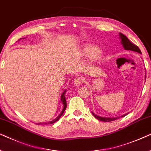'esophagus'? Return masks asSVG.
I'll list each match as a JSON object with an SVG mask.
<instances>
[{
  "mask_svg": "<svg viewBox=\"0 0 151 151\" xmlns=\"http://www.w3.org/2000/svg\"><path fill=\"white\" fill-rule=\"evenodd\" d=\"M83 79H81V78H76L74 80V83L75 86H79L80 84L83 83Z\"/></svg>",
  "mask_w": 151,
  "mask_h": 151,
  "instance_id": "obj_1",
  "label": "esophagus"
}]
</instances>
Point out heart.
I'll list each match as a JSON object with an SVG mask.
<instances>
[{
  "mask_svg": "<svg viewBox=\"0 0 151 151\" xmlns=\"http://www.w3.org/2000/svg\"><path fill=\"white\" fill-rule=\"evenodd\" d=\"M101 53V50L97 46L92 47L91 45H87L81 50L80 55L83 57H88L90 61H94L99 59Z\"/></svg>",
  "mask_w": 151,
  "mask_h": 151,
  "instance_id": "heart-1",
  "label": "heart"
}]
</instances>
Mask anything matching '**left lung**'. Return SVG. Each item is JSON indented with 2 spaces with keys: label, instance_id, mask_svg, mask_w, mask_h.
<instances>
[{
  "label": "left lung",
  "instance_id": "left-lung-1",
  "mask_svg": "<svg viewBox=\"0 0 151 151\" xmlns=\"http://www.w3.org/2000/svg\"><path fill=\"white\" fill-rule=\"evenodd\" d=\"M119 37L120 40H121L120 43H121L122 47H123L124 50H131V51H134V52H138V53H139V54H142L141 50H139V48L137 45H134V44L132 43L131 42L129 41V39H128L125 35H123V34H122V33H119ZM145 79H146V76H145ZM92 114L94 116V117L96 118V119L100 120V121H101V122H109L114 121V120L119 119V116H115V117H103V116H100L99 115H96V114H94L93 112H92ZM126 114H128V113L123 114V115L121 116L122 117V116H126Z\"/></svg>",
  "mask_w": 151,
  "mask_h": 151
}]
</instances>
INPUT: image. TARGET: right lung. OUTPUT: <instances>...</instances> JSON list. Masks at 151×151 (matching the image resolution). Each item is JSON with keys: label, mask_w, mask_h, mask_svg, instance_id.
I'll use <instances>...</instances> for the list:
<instances>
[{"label": "right lung", "mask_w": 151, "mask_h": 151, "mask_svg": "<svg viewBox=\"0 0 151 151\" xmlns=\"http://www.w3.org/2000/svg\"><path fill=\"white\" fill-rule=\"evenodd\" d=\"M65 92H66V90H64V91L63 92V93L61 94V101L62 104H63V109H62V111L61 113L59 114V115L57 116V118H55V119L52 120V121L51 122H43V123H37V124H38V125H39V124H54L56 122H57L58 120H59L60 119V117L62 116V114H63L64 111H65V109H66V107H67V103H66V99H65Z\"/></svg>", "instance_id": "right-lung-1"}]
</instances>
